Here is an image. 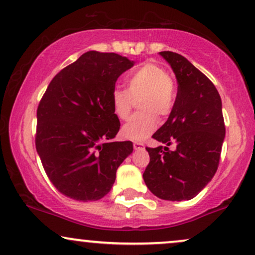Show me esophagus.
Segmentation results:
<instances>
[{
    "label": "esophagus",
    "instance_id": "obj_1",
    "mask_svg": "<svg viewBox=\"0 0 255 255\" xmlns=\"http://www.w3.org/2000/svg\"><path fill=\"white\" fill-rule=\"evenodd\" d=\"M133 147H134V149H143L144 148L143 143H141V142H134Z\"/></svg>",
    "mask_w": 255,
    "mask_h": 255
}]
</instances>
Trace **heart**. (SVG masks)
Masks as SVG:
<instances>
[{"mask_svg": "<svg viewBox=\"0 0 255 255\" xmlns=\"http://www.w3.org/2000/svg\"><path fill=\"white\" fill-rule=\"evenodd\" d=\"M127 89L115 88L112 93L114 114L126 120L135 101L140 113L131 117L122 127V135L133 141H143L156 129L160 117L170 114L175 105L176 92L167 70L154 61H146L136 67L127 79Z\"/></svg>", "mask_w": 255, "mask_h": 255, "instance_id": "b5f03b06", "label": "heart"}]
</instances>
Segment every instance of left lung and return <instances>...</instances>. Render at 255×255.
Instances as JSON below:
<instances>
[{
	"label": "left lung",
	"instance_id": "obj_1",
	"mask_svg": "<svg viewBox=\"0 0 255 255\" xmlns=\"http://www.w3.org/2000/svg\"><path fill=\"white\" fill-rule=\"evenodd\" d=\"M160 55L175 74L178 94L168 120L153 134L166 147H146L150 160L143 180L157 198L191 200L218 169L226 133L221 98L211 80L186 57L173 51ZM172 144L177 148L169 151Z\"/></svg>",
	"mask_w": 255,
	"mask_h": 255
}]
</instances>
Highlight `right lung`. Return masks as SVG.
<instances>
[{"instance_id": "1", "label": "right lung", "mask_w": 255, "mask_h": 255, "mask_svg": "<svg viewBox=\"0 0 255 255\" xmlns=\"http://www.w3.org/2000/svg\"><path fill=\"white\" fill-rule=\"evenodd\" d=\"M134 61L90 50L57 73L37 107L35 144L48 178L63 195L95 201L109 193L130 141L112 142L120 129L112 93Z\"/></svg>"}]
</instances>
